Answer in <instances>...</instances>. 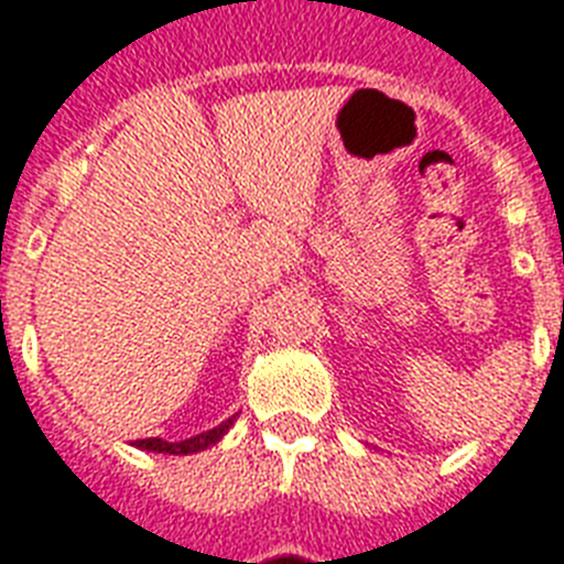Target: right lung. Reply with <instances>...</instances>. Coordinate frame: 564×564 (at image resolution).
<instances>
[{"label": "right lung", "mask_w": 564, "mask_h": 564, "mask_svg": "<svg viewBox=\"0 0 564 564\" xmlns=\"http://www.w3.org/2000/svg\"><path fill=\"white\" fill-rule=\"evenodd\" d=\"M234 425V420H227L221 423L218 429H209L204 435H195V437H186V441H162V437H144V441H135L139 449H148V453H165V455H188V453H200L206 446L218 444L221 437L227 435V429Z\"/></svg>", "instance_id": "1"}]
</instances>
